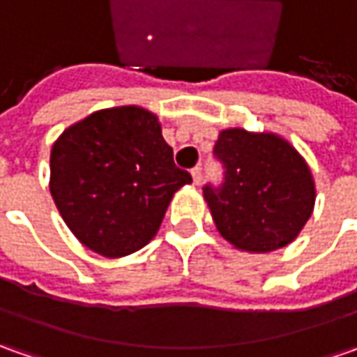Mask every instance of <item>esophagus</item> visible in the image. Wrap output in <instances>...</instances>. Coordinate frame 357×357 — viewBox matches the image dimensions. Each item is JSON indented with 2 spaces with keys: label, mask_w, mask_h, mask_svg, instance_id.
Listing matches in <instances>:
<instances>
[{
  "label": "esophagus",
  "mask_w": 357,
  "mask_h": 357,
  "mask_svg": "<svg viewBox=\"0 0 357 357\" xmlns=\"http://www.w3.org/2000/svg\"><path fill=\"white\" fill-rule=\"evenodd\" d=\"M190 174H192V183H195V185H200V181H202V169H200V167H195V169L190 171Z\"/></svg>",
  "instance_id": "esophagus-1"
}]
</instances>
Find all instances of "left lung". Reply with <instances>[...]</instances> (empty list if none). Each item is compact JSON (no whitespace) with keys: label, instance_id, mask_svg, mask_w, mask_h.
<instances>
[{"label":"left lung","instance_id":"1","mask_svg":"<svg viewBox=\"0 0 357 357\" xmlns=\"http://www.w3.org/2000/svg\"><path fill=\"white\" fill-rule=\"evenodd\" d=\"M214 155L225 165V183L204 186V200L220 236L250 254L288 246L316 202L304 157L280 135L240 127L218 132Z\"/></svg>","mask_w":357,"mask_h":357}]
</instances>
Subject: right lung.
<instances>
[{
	"label": "right lung",
	"mask_w": 357,
	"mask_h": 357,
	"mask_svg": "<svg viewBox=\"0 0 357 357\" xmlns=\"http://www.w3.org/2000/svg\"><path fill=\"white\" fill-rule=\"evenodd\" d=\"M49 190L93 252L121 258L155 238L174 192L192 183L172 160L155 113L137 105L91 113L51 146Z\"/></svg>",
	"instance_id": "right-lung-1"
}]
</instances>
